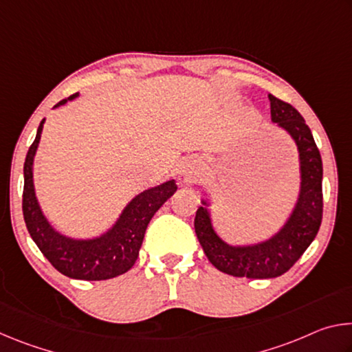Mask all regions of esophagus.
<instances>
[{"mask_svg":"<svg viewBox=\"0 0 352 352\" xmlns=\"http://www.w3.org/2000/svg\"><path fill=\"white\" fill-rule=\"evenodd\" d=\"M182 174L186 182L199 180L204 174V162L199 157H189L182 162Z\"/></svg>","mask_w":352,"mask_h":352,"instance_id":"34e87169","label":"esophagus"}]
</instances>
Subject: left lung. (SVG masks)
Returning a JSON list of instances; mask_svg holds the SVG:
<instances>
[{
  "mask_svg": "<svg viewBox=\"0 0 352 352\" xmlns=\"http://www.w3.org/2000/svg\"><path fill=\"white\" fill-rule=\"evenodd\" d=\"M269 99L272 121L294 138L300 153L301 189L289 220L270 239L245 247H233L220 239L205 206L199 208L194 220L195 234L206 258L217 270L237 278L281 276L311 245L323 219V163L311 129L290 104L273 94Z\"/></svg>",
  "mask_w": 352,
  "mask_h": 352,
  "instance_id": "1",
  "label": "left lung"
}]
</instances>
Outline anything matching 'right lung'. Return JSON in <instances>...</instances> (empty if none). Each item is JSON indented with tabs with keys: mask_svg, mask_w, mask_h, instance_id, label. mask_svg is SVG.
<instances>
[{
	"mask_svg": "<svg viewBox=\"0 0 352 352\" xmlns=\"http://www.w3.org/2000/svg\"><path fill=\"white\" fill-rule=\"evenodd\" d=\"M79 96L73 94L62 99L56 107L67 104ZM43 121L37 136L29 147L25 162V188H23V216L28 231L40 252L62 275L85 281H102L122 275L132 269L138 259L140 248L148 222L162 205L177 190L174 180L166 182L136 195L124 208L118 222L105 234L96 239L77 241L63 236L52 228L41 212L34 190L32 164L37 152Z\"/></svg>",
	"mask_w": 352,
	"mask_h": 352,
	"instance_id": "obj_1",
	"label": "right lung"
}]
</instances>
